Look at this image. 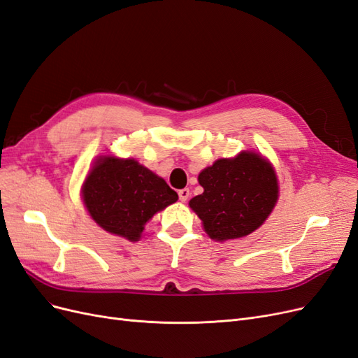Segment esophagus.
Segmentation results:
<instances>
[{"instance_id": "esophagus-1", "label": "esophagus", "mask_w": 358, "mask_h": 358, "mask_svg": "<svg viewBox=\"0 0 358 358\" xmlns=\"http://www.w3.org/2000/svg\"><path fill=\"white\" fill-rule=\"evenodd\" d=\"M179 200L180 201H187L188 196H189V189L188 188H183V189H179Z\"/></svg>"}]
</instances>
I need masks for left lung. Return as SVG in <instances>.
Instances as JSON below:
<instances>
[{
	"label": "left lung",
	"mask_w": 358,
	"mask_h": 358,
	"mask_svg": "<svg viewBox=\"0 0 358 358\" xmlns=\"http://www.w3.org/2000/svg\"><path fill=\"white\" fill-rule=\"evenodd\" d=\"M199 182L204 192L189 207L216 241L240 238L261 227L278 199L273 167L256 152L222 158L204 169Z\"/></svg>",
	"instance_id": "1"
}]
</instances>
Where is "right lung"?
<instances>
[{
  "instance_id": "add662e5",
  "label": "right lung",
  "mask_w": 358,
  "mask_h": 358,
  "mask_svg": "<svg viewBox=\"0 0 358 358\" xmlns=\"http://www.w3.org/2000/svg\"><path fill=\"white\" fill-rule=\"evenodd\" d=\"M83 200L105 231L138 241L146 222L178 201V194L133 158L103 157L84 182Z\"/></svg>"
}]
</instances>
